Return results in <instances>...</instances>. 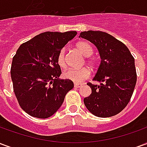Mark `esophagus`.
Wrapping results in <instances>:
<instances>
[{
  "mask_svg": "<svg viewBox=\"0 0 147 147\" xmlns=\"http://www.w3.org/2000/svg\"><path fill=\"white\" fill-rule=\"evenodd\" d=\"M74 86L76 87V88H80L81 86H83V84H78V83H75L74 84Z\"/></svg>",
  "mask_w": 147,
  "mask_h": 147,
  "instance_id": "34e87169",
  "label": "esophagus"
}]
</instances>
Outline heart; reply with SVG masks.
<instances>
[{
	"instance_id": "obj_1",
	"label": "heart",
	"mask_w": 147,
	"mask_h": 147,
	"mask_svg": "<svg viewBox=\"0 0 147 147\" xmlns=\"http://www.w3.org/2000/svg\"><path fill=\"white\" fill-rule=\"evenodd\" d=\"M77 50L80 52L81 54L83 55V57L86 58V63L91 68H94L96 67V62L94 59L90 58L93 53V49L91 45H90L86 41H80V42H77L76 45ZM57 62L58 65L62 68H64L66 67V51L65 49L62 48L59 51L57 57ZM90 75V71L88 67H84L80 68V69H68V70L65 71L63 73V76L64 79L66 80H71L74 83H82L83 81L86 80L87 78H89Z\"/></svg>"
}]
</instances>
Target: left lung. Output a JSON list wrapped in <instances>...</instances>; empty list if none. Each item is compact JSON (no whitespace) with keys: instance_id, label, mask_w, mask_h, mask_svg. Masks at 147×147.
Wrapping results in <instances>:
<instances>
[{"instance_id":"obj_1","label":"left lung","mask_w":147,"mask_h":147,"mask_svg":"<svg viewBox=\"0 0 147 147\" xmlns=\"http://www.w3.org/2000/svg\"><path fill=\"white\" fill-rule=\"evenodd\" d=\"M80 37L94 43L101 64L93 80L87 83L91 94L83 102L87 109L98 117H110L125 108L132 96L137 80L135 59L126 45L109 34L99 30L81 32Z\"/></svg>"}]
</instances>
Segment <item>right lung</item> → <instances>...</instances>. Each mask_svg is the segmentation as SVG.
I'll return each instance as SVG.
<instances>
[{"label": "right lung", "mask_w": 147, "mask_h": 147, "mask_svg": "<svg viewBox=\"0 0 147 147\" xmlns=\"http://www.w3.org/2000/svg\"><path fill=\"white\" fill-rule=\"evenodd\" d=\"M77 34L76 31L44 32L24 42L12 58L13 90L21 109L41 119L51 117L73 88L72 81L59 80V51Z\"/></svg>", "instance_id": "obj_1"}]
</instances>
